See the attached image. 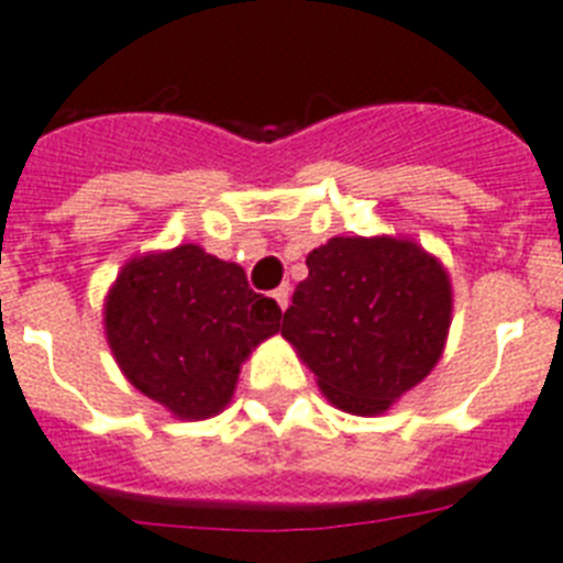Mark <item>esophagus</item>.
I'll list each match as a JSON object with an SVG mask.
<instances>
[{
  "mask_svg": "<svg viewBox=\"0 0 563 563\" xmlns=\"http://www.w3.org/2000/svg\"><path fill=\"white\" fill-rule=\"evenodd\" d=\"M272 297L277 300V306H280V309H286V306H289V286H280V289H274Z\"/></svg>",
  "mask_w": 563,
  "mask_h": 563,
  "instance_id": "34e87169",
  "label": "esophagus"
}]
</instances>
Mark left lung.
<instances>
[{
  "label": "left lung",
  "mask_w": 563,
  "mask_h": 563,
  "mask_svg": "<svg viewBox=\"0 0 563 563\" xmlns=\"http://www.w3.org/2000/svg\"><path fill=\"white\" fill-rule=\"evenodd\" d=\"M280 332L338 409L386 412L432 372L452 318L450 277L420 245L332 238L306 257Z\"/></svg>",
  "instance_id": "1"
}]
</instances>
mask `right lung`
I'll use <instances>...</instances> for the list:
<instances>
[{
	"label": "right lung",
	"instance_id": "add662e5",
	"mask_svg": "<svg viewBox=\"0 0 563 563\" xmlns=\"http://www.w3.org/2000/svg\"><path fill=\"white\" fill-rule=\"evenodd\" d=\"M272 297L238 263L200 245L131 260L106 303V332L131 384L177 418L200 420L234 395L240 363L280 329Z\"/></svg>",
	"mask_w": 563,
	"mask_h": 563
}]
</instances>
